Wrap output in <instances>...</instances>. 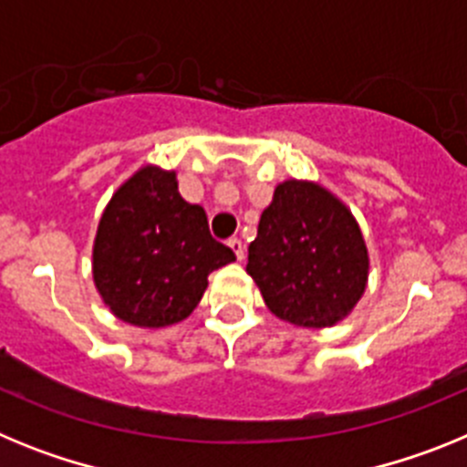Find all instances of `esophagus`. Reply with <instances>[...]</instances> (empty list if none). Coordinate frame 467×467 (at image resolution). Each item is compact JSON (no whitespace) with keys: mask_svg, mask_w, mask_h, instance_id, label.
Here are the masks:
<instances>
[{"mask_svg":"<svg viewBox=\"0 0 467 467\" xmlns=\"http://www.w3.org/2000/svg\"><path fill=\"white\" fill-rule=\"evenodd\" d=\"M229 247L234 250V254H236L238 262H243V259H245V245H243L241 238H231Z\"/></svg>","mask_w":467,"mask_h":467,"instance_id":"obj_1","label":"esophagus"}]
</instances>
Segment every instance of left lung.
Listing matches in <instances>:
<instances>
[{"label": "left lung", "instance_id": "left-lung-1", "mask_svg": "<svg viewBox=\"0 0 467 467\" xmlns=\"http://www.w3.org/2000/svg\"><path fill=\"white\" fill-rule=\"evenodd\" d=\"M247 274L275 317L296 327H332L365 295L369 253L341 198L317 182L285 180L259 217Z\"/></svg>", "mask_w": 467, "mask_h": 467}]
</instances>
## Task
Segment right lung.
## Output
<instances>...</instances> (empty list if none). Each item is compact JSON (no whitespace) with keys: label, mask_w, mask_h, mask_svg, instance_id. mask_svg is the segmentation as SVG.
<instances>
[{"label":"right lung","mask_w":467,"mask_h":467,"mask_svg":"<svg viewBox=\"0 0 467 467\" xmlns=\"http://www.w3.org/2000/svg\"><path fill=\"white\" fill-rule=\"evenodd\" d=\"M236 262L208 214L177 192V172L142 166L109 198L93 241V283L128 325L159 329L192 316L214 269Z\"/></svg>","instance_id":"add662e5"}]
</instances>
